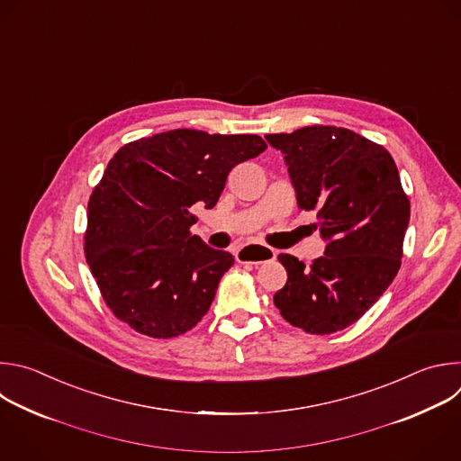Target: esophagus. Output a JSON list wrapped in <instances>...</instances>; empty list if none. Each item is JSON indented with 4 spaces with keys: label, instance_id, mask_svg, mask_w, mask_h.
I'll use <instances>...</instances> for the list:
<instances>
[{
    "label": "esophagus",
    "instance_id": "34e87169",
    "mask_svg": "<svg viewBox=\"0 0 461 461\" xmlns=\"http://www.w3.org/2000/svg\"><path fill=\"white\" fill-rule=\"evenodd\" d=\"M274 258H276V250L270 247H265V245H247L236 252V259L240 263L258 265L263 261H270Z\"/></svg>",
    "mask_w": 461,
    "mask_h": 461
}]
</instances>
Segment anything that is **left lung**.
I'll use <instances>...</instances> for the list:
<instances>
[{"mask_svg":"<svg viewBox=\"0 0 461 461\" xmlns=\"http://www.w3.org/2000/svg\"><path fill=\"white\" fill-rule=\"evenodd\" d=\"M265 140L285 154L298 207L318 212L314 227L327 240L311 267L278 256L289 278L274 305L309 334L343 330L400 270L411 202L398 167L385 147L343 127L311 125Z\"/></svg>","mask_w":461,"mask_h":461,"instance_id":"obj_1","label":"left lung"}]
</instances>
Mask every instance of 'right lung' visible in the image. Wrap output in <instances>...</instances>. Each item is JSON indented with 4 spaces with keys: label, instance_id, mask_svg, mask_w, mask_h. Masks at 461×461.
<instances>
[{
    "label": "right lung",
    "instance_id": "1",
    "mask_svg": "<svg viewBox=\"0 0 461 461\" xmlns=\"http://www.w3.org/2000/svg\"><path fill=\"white\" fill-rule=\"evenodd\" d=\"M256 134L176 129L123 145L86 207L85 258L113 314L150 338L191 330L209 311L232 254L191 232L232 167L259 156Z\"/></svg>",
    "mask_w": 461,
    "mask_h": 461
}]
</instances>
